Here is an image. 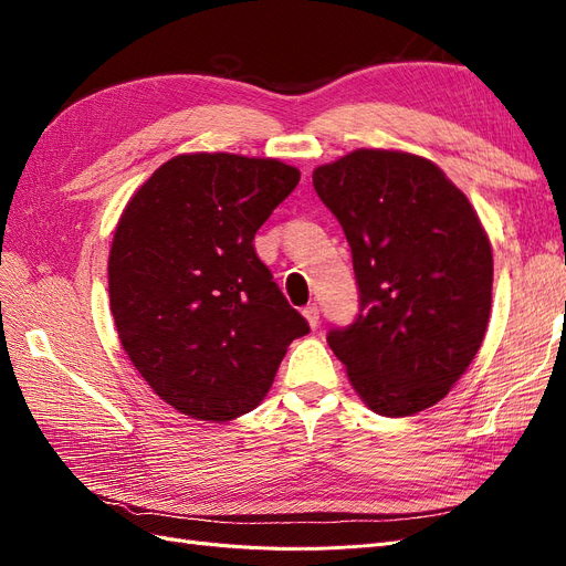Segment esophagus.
Listing matches in <instances>:
<instances>
[{"mask_svg":"<svg viewBox=\"0 0 566 566\" xmlns=\"http://www.w3.org/2000/svg\"><path fill=\"white\" fill-rule=\"evenodd\" d=\"M304 318H306V323L312 325V328H318V321H321V312H318V306L316 304H306L304 306Z\"/></svg>","mask_w":566,"mask_h":566,"instance_id":"obj_1","label":"esophagus"}]
</instances>
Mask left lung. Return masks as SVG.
<instances>
[{"label": "left lung", "mask_w": 566, "mask_h": 566, "mask_svg": "<svg viewBox=\"0 0 566 566\" xmlns=\"http://www.w3.org/2000/svg\"><path fill=\"white\" fill-rule=\"evenodd\" d=\"M314 188L347 235L361 300L328 345L375 413H420L482 347L493 287L482 221L432 160L403 150H352L316 167Z\"/></svg>", "instance_id": "obj_1"}]
</instances>
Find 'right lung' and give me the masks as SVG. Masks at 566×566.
Wrapping results in <instances>:
<instances>
[{
	"mask_svg": "<svg viewBox=\"0 0 566 566\" xmlns=\"http://www.w3.org/2000/svg\"><path fill=\"white\" fill-rule=\"evenodd\" d=\"M300 169L273 158L186 153L132 196L108 256L117 337L158 397L196 420L260 406L310 323L254 252V233Z\"/></svg>",
	"mask_w": 566,
	"mask_h": 566,
	"instance_id": "add662e5",
	"label": "right lung"
}]
</instances>
